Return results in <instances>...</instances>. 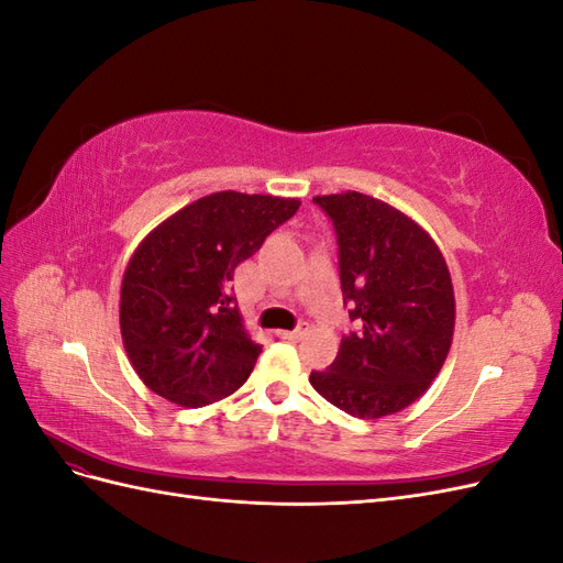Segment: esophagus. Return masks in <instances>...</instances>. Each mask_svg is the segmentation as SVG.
<instances>
[{
	"mask_svg": "<svg viewBox=\"0 0 563 563\" xmlns=\"http://www.w3.org/2000/svg\"><path fill=\"white\" fill-rule=\"evenodd\" d=\"M310 333V323H298V327L294 329V331H277V335L279 338H284V340H300V338H305Z\"/></svg>",
	"mask_w": 563,
	"mask_h": 563,
	"instance_id": "obj_1",
	"label": "esophagus"
}]
</instances>
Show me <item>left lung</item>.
I'll list each match as a JSON object with an SVG mask.
<instances>
[{"label":"left lung","instance_id":"left-lung-1","mask_svg":"<svg viewBox=\"0 0 563 563\" xmlns=\"http://www.w3.org/2000/svg\"><path fill=\"white\" fill-rule=\"evenodd\" d=\"M312 201L333 223L340 288L356 331L310 383L354 418L397 413L430 387L451 347L446 261L428 232L380 199L345 192Z\"/></svg>","mask_w":563,"mask_h":563}]
</instances>
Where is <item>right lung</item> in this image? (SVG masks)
Segmentation results:
<instances>
[{
  "mask_svg": "<svg viewBox=\"0 0 563 563\" xmlns=\"http://www.w3.org/2000/svg\"><path fill=\"white\" fill-rule=\"evenodd\" d=\"M298 207V199L216 192L145 236L124 272L119 323L152 391L199 408L246 383L263 347L242 323L234 269Z\"/></svg>",
  "mask_w": 563,
  "mask_h": 563,
  "instance_id": "1",
  "label": "right lung"
}]
</instances>
